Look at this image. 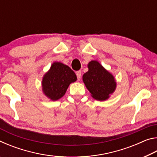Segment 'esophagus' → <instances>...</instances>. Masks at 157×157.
<instances>
[{
    "label": "esophagus",
    "instance_id": "esophagus-1",
    "mask_svg": "<svg viewBox=\"0 0 157 157\" xmlns=\"http://www.w3.org/2000/svg\"><path fill=\"white\" fill-rule=\"evenodd\" d=\"M76 75H77V78H78V80L81 79V75H82V72L81 71H78L76 72Z\"/></svg>",
    "mask_w": 157,
    "mask_h": 157
}]
</instances>
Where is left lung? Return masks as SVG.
I'll list each match as a JSON object with an SVG mask.
<instances>
[{"mask_svg":"<svg viewBox=\"0 0 157 157\" xmlns=\"http://www.w3.org/2000/svg\"><path fill=\"white\" fill-rule=\"evenodd\" d=\"M89 71L83 75V82L95 100H105L115 91L116 82L113 76L97 61L88 64Z\"/></svg>","mask_w":157,"mask_h":157,"instance_id":"1","label":"left lung"}]
</instances>
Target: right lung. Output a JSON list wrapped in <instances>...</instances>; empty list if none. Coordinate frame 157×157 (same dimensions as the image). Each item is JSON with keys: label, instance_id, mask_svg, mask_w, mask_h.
I'll use <instances>...</instances> for the list:
<instances>
[{"label": "right lung", "instance_id": "add662e5", "mask_svg": "<svg viewBox=\"0 0 157 157\" xmlns=\"http://www.w3.org/2000/svg\"><path fill=\"white\" fill-rule=\"evenodd\" d=\"M77 77L68 66L54 62L42 80L44 94L53 101L59 100L66 94L69 84L75 82Z\"/></svg>", "mask_w": 157, "mask_h": 157}]
</instances>
